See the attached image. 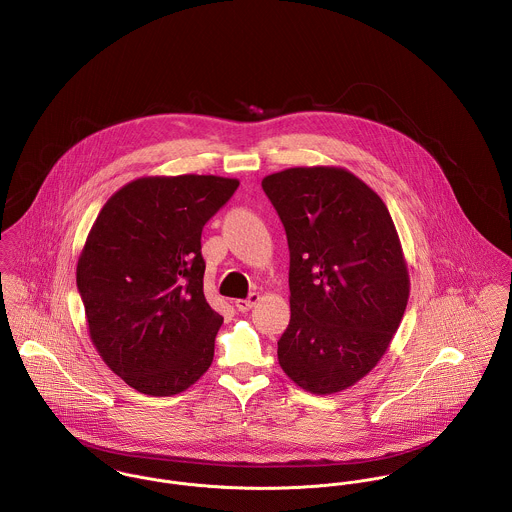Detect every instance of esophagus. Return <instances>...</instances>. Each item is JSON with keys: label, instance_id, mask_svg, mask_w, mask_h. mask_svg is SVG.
Segmentation results:
<instances>
[{"label": "esophagus", "instance_id": "obj_1", "mask_svg": "<svg viewBox=\"0 0 512 512\" xmlns=\"http://www.w3.org/2000/svg\"><path fill=\"white\" fill-rule=\"evenodd\" d=\"M259 300H261V294L251 292L247 298H239V300H235V308H237L239 312H247V310H251Z\"/></svg>", "mask_w": 512, "mask_h": 512}]
</instances>
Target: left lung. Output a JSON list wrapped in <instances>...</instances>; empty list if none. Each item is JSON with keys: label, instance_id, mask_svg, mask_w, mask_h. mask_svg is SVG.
<instances>
[{"label": "left lung", "instance_id": "8db88e82", "mask_svg": "<svg viewBox=\"0 0 512 512\" xmlns=\"http://www.w3.org/2000/svg\"><path fill=\"white\" fill-rule=\"evenodd\" d=\"M290 251V324L279 363L304 391L332 395L385 355L408 302L393 218L363 180L338 167H296L261 182Z\"/></svg>", "mask_w": 512, "mask_h": 512}]
</instances>
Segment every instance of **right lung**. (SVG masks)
Segmentation results:
<instances>
[{"label": "right lung", "instance_id": "1", "mask_svg": "<svg viewBox=\"0 0 512 512\" xmlns=\"http://www.w3.org/2000/svg\"><path fill=\"white\" fill-rule=\"evenodd\" d=\"M239 180L137 178L104 204L76 267L92 343L129 387L171 397L212 365L224 318L204 296L202 229Z\"/></svg>", "mask_w": 512, "mask_h": 512}]
</instances>
